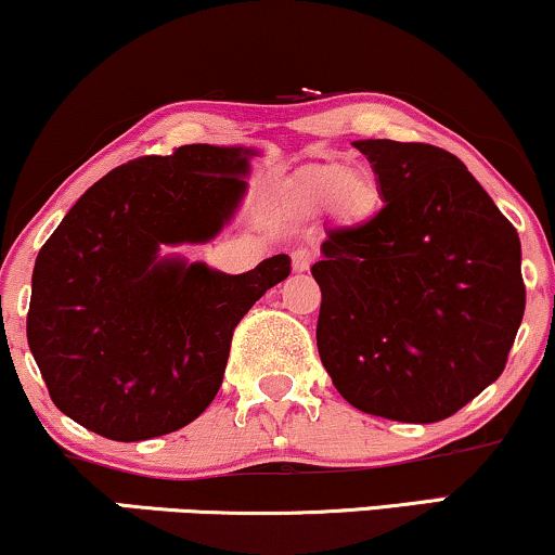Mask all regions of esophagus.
I'll list each match as a JSON object with an SVG mask.
<instances>
[{"mask_svg":"<svg viewBox=\"0 0 555 555\" xmlns=\"http://www.w3.org/2000/svg\"><path fill=\"white\" fill-rule=\"evenodd\" d=\"M311 264H313V251L304 249V246H298V249L293 251V270L306 272Z\"/></svg>","mask_w":555,"mask_h":555,"instance_id":"obj_1","label":"esophagus"}]
</instances>
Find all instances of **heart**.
<instances>
[{
    "mask_svg": "<svg viewBox=\"0 0 555 555\" xmlns=\"http://www.w3.org/2000/svg\"><path fill=\"white\" fill-rule=\"evenodd\" d=\"M371 182L360 175H350V169L341 164H326V167L311 169L309 175L300 182V193L309 201L326 203L334 195H339L341 205L347 208H362L371 201Z\"/></svg>",
    "mask_w": 555,
    "mask_h": 555,
    "instance_id": "1",
    "label": "heart"
}]
</instances>
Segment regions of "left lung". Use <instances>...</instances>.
Instances as JSON below:
<instances>
[{
  "instance_id": "left-lung-1",
  "label": "left lung",
  "mask_w": 555,
  "mask_h": 555,
  "mask_svg": "<svg viewBox=\"0 0 555 555\" xmlns=\"http://www.w3.org/2000/svg\"><path fill=\"white\" fill-rule=\"evenodd\" d=\"M383 208L326 231L319 358L360 412L429 424L491 386L525 313L519 236L466 164L433 143L358 141Z\"/></svg>"
}]
</instances>
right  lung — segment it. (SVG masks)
Returning a JSON list of instances; mask_svg holds the SVG:
<instances>
[{"label":"right lung","mask_w":555,"mask_h":555,"mask_svg":"<svg viewBox=\"0 0 555 555\" xmlns=\"http://www.w3.org/2000/svg\"><path fill=\"white\" fill-rule=\"evenodd\" d=\"M255 149L190 143L115 167L40 246L27 345L51 401L107 440L197 420L221 388L244 313L291 275L275 255L244 275L159 259L214 238L242 201Z\"/></svg>","instance_id":"add662e5"}]
</instances>
